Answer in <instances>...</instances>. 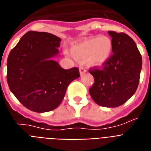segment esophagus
Returning a JSON list of instances; mask_svg holds the SVG:
<instances>
[{
	"mask_svg": "<svg viewBox=\"0 0 151 151\" xmlns=\"http://www.w3.org/2000/svg\"><path fill=\"white\" fill-rule=\"evenodd\" d=\"M86 69L83 68V67H80V76H82L83 73H85L86 72Z\"/></svg>",
	"mask_w": 151,
	"mask_h": 151,
	"instance_id": "34e87169",
	"label": "esophagus"
}]
</instances>
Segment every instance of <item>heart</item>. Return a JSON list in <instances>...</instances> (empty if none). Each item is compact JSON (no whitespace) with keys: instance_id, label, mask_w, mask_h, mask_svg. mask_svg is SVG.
<instances>
[{"instance_id":"b5f03b06","label":"heart","mask_w":151,"mask_h":151,"mask_svg":"<svg viewBox=\"0 0 151 151\" xmlns=\"http://www.w3.org/2000/svg\"><path fill=\"white\" fill-rule=\"evenodd\" d=\"M113 53V42L107 36H96L74 44L71 54L79 60L86 59L90 67H102L109 60Z\"/></svg>"}]
</instances>
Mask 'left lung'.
Segmentation results:
<instances>
[{
	"label": "left lung",
	"instance_id": "8db88e82",
	"mask_svg": "<svg viewBox=\"0 0 151 151\" xmlns=\"http://www.w3.org/2000/svg\"><path fill=\"white\" fill-rule=\"evenodd\" d=\"M113 55L102 70H90L94 84L89 89L93 101L101 106L115 108L134 95L138 86L142 59L137 45L124 33L109 31Z\"/></svg>",
	"mask_w": 151,
	"mask_h": 151
}]
</instances>
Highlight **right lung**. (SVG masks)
<instances>
[{"label": "right lung", "instance_id": "1", "mask_svg": "<svg viewBox=\"0 0 151 151\" xmlns=\"http://www.w3.org/2000/svg\"><path fill=\"white\" fill-rule=\"evenodd\" d=\"M61 38L47 32L29 31L7 59V82L16 98L29 110L45 113L59 107L79 69L65 70L54 60Z\"/></svg>", "mask_w": 151, "mask_h": 151}]
</instances>
